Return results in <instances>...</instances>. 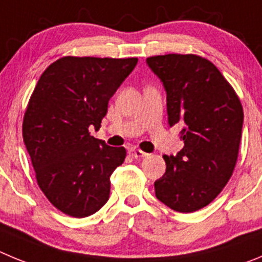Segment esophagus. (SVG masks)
I'll list each match as a JSON object with an SVG mask.
<instances>
[{
    "mask_svg": "<svg viewBox=\"0 0 262 262\" xmlns=\"http://www.w3.org/2000/svg\"><path fill=\"white\" fill-rule=\"evenodd\" d=\"M129 155L132 158H143L147 154L145 151H142V150H140V148H129Z\"/></svg>",
    "mask_w": 262,
    "mask_h": 262,
    "instance_id": "esophagus-1",
    "label": "esophagus"
}]
</instances>
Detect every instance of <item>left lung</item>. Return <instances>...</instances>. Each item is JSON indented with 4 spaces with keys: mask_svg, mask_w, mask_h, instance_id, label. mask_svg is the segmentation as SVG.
<instances>
[{
    "mask_svg": "<svg viewBox=\"0 0 262 262\" xmlns=\"http://www.w3.org/2000/svg\"><path fill=\"white\" fill-rule=\"evenodd\" d=\"M148 68L163 82L168 124L181 122L184 147L163 155L155 195L172 210L193 213L210 204L232 176L239 154L243 107L213 62L197 55L152 56Z\"/></svg>",
    "mask_w": 262,
    "mask_h": 262,
    "instance_id": "8db88e82",
    "label": "left lung"
}]
</instances>
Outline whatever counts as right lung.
Segmentation results:
<instances>
[{
	"label": "right lung",
	"instance_id": "1",
	"mask_svg": "<svg viewBox=\"0 0 262 262\" xmlns=\"http://www.w3.org/2000/svg\"><path fill=\"white\" fill-rule=\"evenodd\" d=\"M137 57L65 56L51 63L32 93L23 141L41 192L56 209L84 218L110 199V178L126 150L96 140L108 102L137 65Z\"/></svg>",
	"mask_w": 262,
	"mask_h": 262
}]
</instances>
